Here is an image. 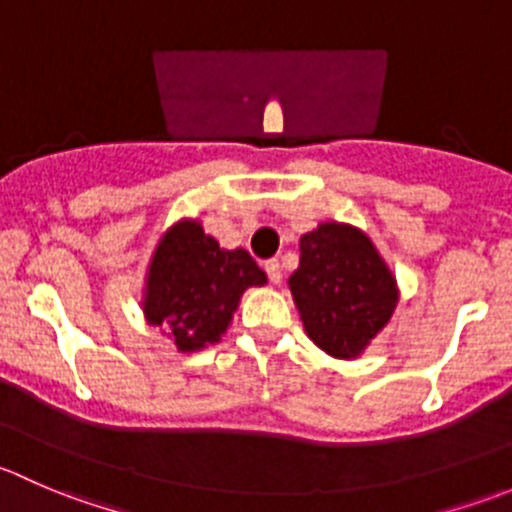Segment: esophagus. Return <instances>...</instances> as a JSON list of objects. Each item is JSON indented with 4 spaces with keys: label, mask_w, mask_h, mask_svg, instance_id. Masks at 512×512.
<instances>
[{
    "label": "esophagus",
    "mask_w": 512,
    "mask_h": 512,
    "mask_svg": "<svg viewBox=\"0 0 512 512\" xmlns=\"http://www.w3.org/2000/svg\"><path fill=\"white\" fill-rule=\"evenodd\" d=\"M265 272H267V277H270L272 285H280V282H282L280 262H277V260H267L265 262Z\"/></svg>",
    "instance_id": "1"
}]
</instances>
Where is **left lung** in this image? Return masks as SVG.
<instances>
[{
  "mask_svg": "<svg viewBox=\"0 0 512 512\" xmlns=\"http://www.w3.org/2000/svg\"><path fill=\"white\" fill-rule=\"evenodd\" d=\"M289 289L309 339L337 359L364 352L399 302L396 280L369 237L342 223L302 235Z\"/></svg>",
  "mask_w": 512,
  "mask_h": 512,
  "instance_id": "obj_1",
  "label": "left lung"
}]
</instances>
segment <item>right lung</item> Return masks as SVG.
Masks as SVG:
<instances>
[{
	"label": "right lung",
	"instance_id": "add662e5",
	"mask_svg": "<svg viewBox=\"0 0 512 512\" xmlns=\"http://www.w3.org/2000/svg\"><path fill=\"white\" fill-rule=\"evenodd\" d=\"M267 282L247 250H223L195 220L165 232L146 280L143 312L168 329L180 352H198L218 342L242 292Z\"/></svg>",
	"mask_w": 512,
	"mask_h": 512
}]
</instances>
